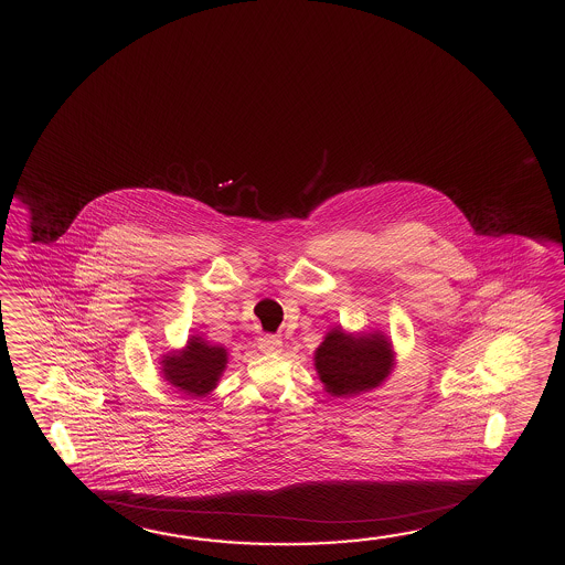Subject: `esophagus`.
<instances>
[{
	"instance_id": "esophagus-1",
	"label": "esophagus",
	"mask_w": 565,
	"mask_h": 565,
	"mask_svg": "<svg viewBox=\"0 0 565 565\" xmlns=\"http://www.w3.org/2000/svg\"><path fill=\"white\" fill-rule=\"evenodd\" d=\"M257 348L265 354H276L281 350V340L277 335L265 334L257 338Z\"/></svg>"
}]
</instances>
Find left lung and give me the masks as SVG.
<instances>
[{
	"label": "left lung",
	"instance_id": "8db88e82",
	"mask_svg": "<svg viewBox=\"0 0 565 565\" xmlns=\"http://www.w3.org/2000/svg\"><path fill=\"white\" fill-rule=\"evenodd\" d=\"M313 366L332 396H356L381 386L394 369V352L382 332L345 334L335 326L313 354Z\"/></svg>",
	"mask_w": 565,
	"mask_h": 565
}]
</instances>
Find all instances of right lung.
Wrapping results in <instances>:
<instances>
[{
  "label": "right lung",
  "instance_id": "1",
  "mask_svg": "<svg viewBox=\"0 0 565 565\" xmlns=\"http://www.w3.org/2000/svg\"><path fill=\"white\" fill-rule=\"evenodd\" d=\"M162 379L189 396H205L220 382L227 366V350L191 335L183 350L167 354L161 362Z\"/></svg>",
  "mask_w": 565,
  "mask_h": 565
}]
</instances>
